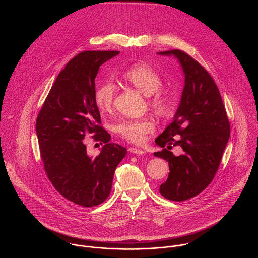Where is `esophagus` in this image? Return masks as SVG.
Instances as JSON below:
<instances>
[{
  "label": "esophagus",
  "mask_w": 258,
  "mask_h": 258,
  "mask_svg": "<svg viewBox=\"0 0 258 258\" xmlns=\"http://www.w3.org/2000/svg\"><path fill=\"white\" fill-rule=\"evenodd\" d=\"M128 151H130L131 153H134V154H137V155H143V154H145V153H146L145 151H143V150H141V149L134 148V147H130V148H128Z\"/></svg>",
  "instance_id": "obj_1"
}]
</instances>
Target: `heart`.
I'll list each match as a JSON object with an SVG mask.
<instances>
[{
    "instance_id": "obj_1",
    "label": "heart",
    "mask_w": 258,
    "mask_h": 258,
    "mask_svg": "<svg viewBox=\"0 0 258 258\" xmlns=\"http://www.w3.org/2000/svg\"><path fill=\"white\" fill-rule=\"evenodd\" d=\"M122 78L144 95L149 96V105L156 115L165 117L171 112L172 97L168 92L160 90L163 85L162 78L152 66L145 63L134 64L123 72ZM114 96V83L106 80L97 88L95 102L102 111H108L113 104ZM154 127V122L150 118H125L115 125V132L128 142L141 144Z\"/></svg>"
}]
</instances>
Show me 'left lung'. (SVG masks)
<instances>
[{
    "mask_svg": "<svg viewBox=\"0 0 258 258\" xmlns=\"http://www.w3.org/2000/svg\"><path fill=\"white\" fill-rule=\"evenodd\" d=\"M158 54L175 57L185 75L173 120L155 140L163 149L154 155L165 159L170 170L159 193L168 200L185 201L212 181L230 138V121L218 88L199 62L180 50ZM174 145L183 150L178 157L169 151Z\"/></svg>",
    "mask_w": 258,
    "mask_h": 258,
    "instance_id": "obj_1",
    "label": "left lung"
}]
</instances>
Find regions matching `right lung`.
Returning <instances> with one entry per match:
<instances>
[{
	"label": "right lung",
	"mask_w": 258,
	"mask_h": 258,
	"mask_svg": "<svg viewBox=\"0 0 258 258\" xmlns=\"http://www.w3.org/2000/svg\"><path fill=\"white\" fill-rule=\"evenodd\" d=\"M118 51H85L72 58L58 75L36 118V135L45 171L67 200L85 207L103 203L112 188L114 171L126 154L110 143L101 126L95 102L99 67ZM104 143L96 158L86 153L84 136Z\"/></svg>",
	"instance_id": "add662e5"
}]
</instances>
